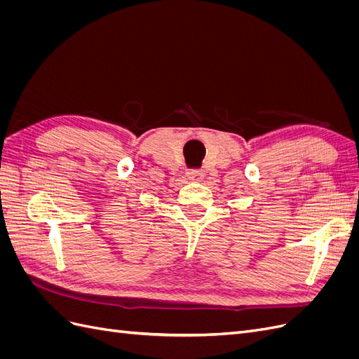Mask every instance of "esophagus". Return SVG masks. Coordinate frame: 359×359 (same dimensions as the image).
I'll return each mask as SVG.
<instances>
[{"label":"esophagus","instance_id":"esophagus-1","mask_svg":"<svg viewBox=\"0 0 359 359\" xmlns=\"http://www.w3.org/2000/svg\"><path fill=\"white\" fill-rule=\"evenodd\" d=\"M187 178L191 181H202L203 180V172L193 169V170H187Z\"/></svg>","mask_w":359,"mask_h":359}]
</instances>
